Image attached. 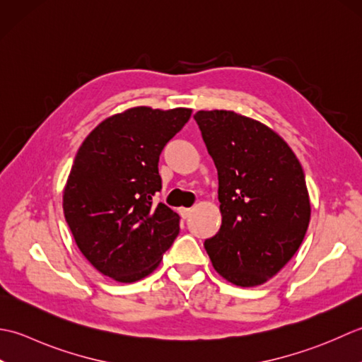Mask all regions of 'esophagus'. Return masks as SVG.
Returning <instances> with one entry per match:
<instances>
[{"label":"esophagus","instance_id":"obj_1","mask_svg":"<svg viewBox=\"0 0 362 362\" xmlns=\"http://www.w3.org/2000/svg\"><path fill=\"white\" fill-rule=\"evenodd\" d=\"M190 214H192V209H189V208H181V209H180V216H181L182 218H189Z\"/></svg>","mask_w":362,"mask_h":362}]
</instances>
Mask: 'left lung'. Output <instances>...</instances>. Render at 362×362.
<instances>
[{
  "mask_svg": "<svg viewBox=\"0 0 362 362\" xmlns=\"http://www.w3.org/2000/svg\"><path fill=\"white\" fill-rule=\"evenodd\" d=\"M194 119L218 175L222 226L206 239L226 281H269L297 253L311 218L300 160L274 129L233 110H198Z\"/></svg>",
  "mask_w": 362,
  "mask_h": 362,
  "instance_id": "1",
  "label": "left lung"
}]
</instances>
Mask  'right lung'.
Returning <instances> with one entry per match:
<instances>
[{"instance_id":"1","label":"right lung","mask_w":362,"mask_h":362,"mask_svg":"<svg viewBox=\"0 0 362 362\" xmlns=\"http://www.w3.org/2000/svg\"><path fill=\"white\" fill-rule=\"evenodd\" d=\"M192 109L131 107L103 120L79 146L64 189V216L81 253L103 275L134 283L158 267L180 216L154 203L160 151Z\"/></svg>"}]
</instances>
